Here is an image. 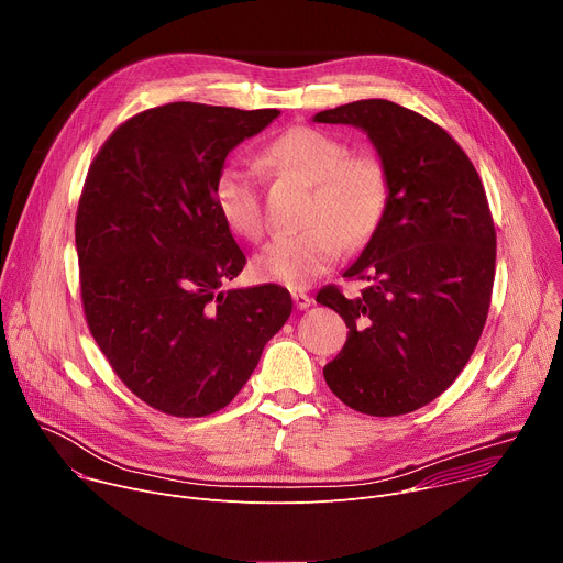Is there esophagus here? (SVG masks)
Returning <instances> with one entry per match:
<instances>
[{"mask_svg": "<svg viewBox=\"0 0 563 563\" xmlns=\"http://www.w3.org/2000/svg\"><path fill=\"white\" fill-rule=\"evenodd\" d=\"M291 298H294L296 309H307V307L311 305V296L305 294V291H300V289H294V291H291Z\"/></svg>", "mask_w": 563, "mask_h": 563, "instance_id": "1", "label": "esophagus"}]
</instances>
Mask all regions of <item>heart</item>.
Here are the masks:
<instances>
[{
	"label": "heart",
	"instance_id": "1",
	"mask_svg": "<svg viewBox=\"0 0 563 563\" xmlns=\"http://www.w3.org/2000/svg\"><path fill=\"white\" fill-rule=\"evenodd\" d=\"M261 163L274 174L311 185L305 216L309 227L272 238L254 256L252 267L261 280L305 287L339 261L343 245L361 250L378 231L389 202V178L376 155L350 153L347 144L328 131L294 126L265 146ZM211 196L229 231L247 240L261 238V180L250 163H224Z\"/></svg>",
	"mask_w": 563,
	"mask_h": 563
}]
</instances>
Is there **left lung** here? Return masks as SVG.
I'll return each mask as SVG.
<instances>
[{"mask_svg":"<svg viewBox=\"0 0 563 563\" xmlns=\"http://www.w3.org/2000/svg\"><path fill=\"white\" fill-rule=\"evenodd\" d=\"M313 122L363 129L389 178L385 218L343 274L367 287L356 298L334 285L316 296L350 328L325 380L356 412H415L454 383L486 325L497 261L486 189L448 131L389 100L320 111Z\"/></svg>","mask_w":563,"mask_h":563,"instance_id":"1","label":"left lung"}]
</instances>
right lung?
I'll return each instance as SVG.
<instances>
[{"label":"right lung","instance_id":"add662e5","mask_svg":"<svg viewBox=\"0 0 563 563\" xmlns=\"http://www.w3.org/2000/svg\"><path fill=\"white\" fill-rule=\"evenodd\" d=\"M278 115L155 107L120 124L89 169L75 218L87 323L120 380L165 415L229 406L291 313L278 285L227 289L247 258L211 196L229 151Z\"/></svg>","mask_w":563,"mask_h":563}]
</instances>
